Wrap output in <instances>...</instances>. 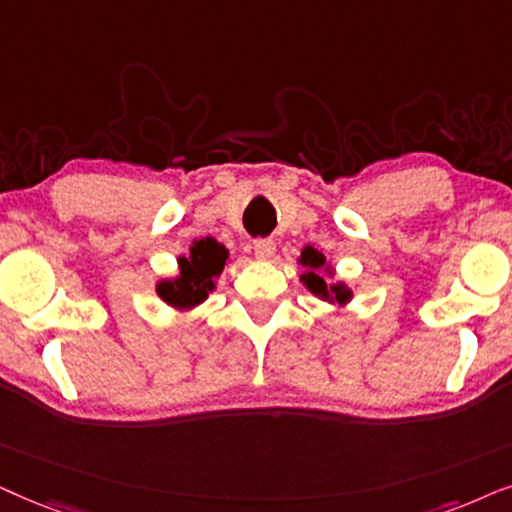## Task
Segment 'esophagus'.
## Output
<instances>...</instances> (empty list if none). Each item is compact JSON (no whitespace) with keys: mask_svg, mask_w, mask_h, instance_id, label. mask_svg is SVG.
<instances>
[{"mask_svg":"<svg viewBox=\"0 0 512 512\" xmlns=\"http://www.w3.org/2000/svg\"><path fill=\"white\" fill-rule=\"evenodd\" d=\"M274 255H276V243L271 241V238H260V241H255V257H257V260L269 262Z\"/></svg>","mask_w":512,"mask_h":512,"instance_id":"34e87169","label":"esophagus"}]
</instances>
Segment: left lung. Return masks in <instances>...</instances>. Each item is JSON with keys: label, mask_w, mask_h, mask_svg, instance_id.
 Wrapping results in <instances>:
<instances>
[{"label": "left lung", "mask_w": 512, "mask_h": 512, "mask_svg": "<svg viewBox=\"0 0 512 512\" xmlns=\"http://www.w3.org/2000/svg\"><path fill=\"white\" fill-rule=\"evenodd\" d=\"M297 262L304 267V274L299 276V281L304 283V288L311 292L313 297L323 299V302L337 306V309H344L346 304L353 299V290L346 285L344 281H336L330 284V280H335V264L327 262L325 255L320 250L313 248V245H306L299 252Z\"/></svg>", "instance_id": "8db88e82"}]
</instances>
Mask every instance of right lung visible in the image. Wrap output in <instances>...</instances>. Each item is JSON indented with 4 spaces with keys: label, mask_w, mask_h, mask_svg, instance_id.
<instances>
[{
    "label": "right lung",
    "mask_w": 512,
    "mask_h": 512,
    "mask_svg": "<svg viewBox=\"0 0 512 512\" xmlns=\"http://www.w3.org/2000/svg\"><path fill=\"white\" fill-rule=\"evenodd\" d=\"M227 262L229 250L222 243L210 236L196 238L187 255L177 257V276L156 281V295L170 309L192 311L217 288V278L222 276Z\"/></svg>",
    "instance_id": "1"
}]
</instances>
